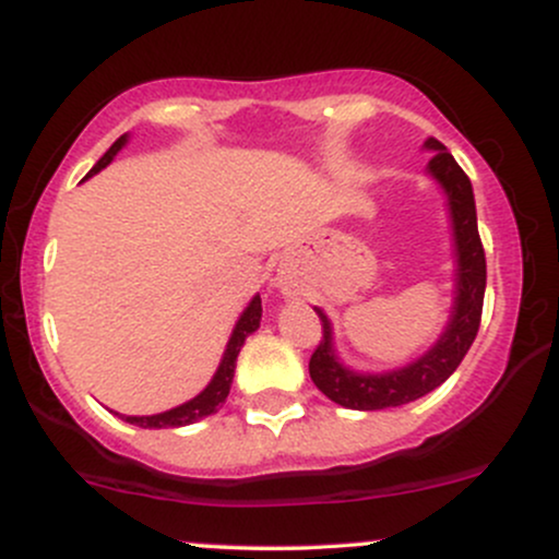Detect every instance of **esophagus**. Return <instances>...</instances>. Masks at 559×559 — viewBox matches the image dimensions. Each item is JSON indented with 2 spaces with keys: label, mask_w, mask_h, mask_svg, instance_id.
<instances>
[{
  "label": "esophagus",
  "mask_w": 559,
  "mask_h": 559,
  "mask_svg": "<svg viewBox=\"0 0 559 559\" xmlns=\"http://www.w3.org/2000/svg\"><path fill=\"white\" fill-rule=\"evenodd\" d=\"M284 294H292V292H288V286H284Z\"/></svg>",
  "instance_id": "1"
}]
</instances>
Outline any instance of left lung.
<instances>
[{
    "mask_svg": "<svg viewBox=\"0 0 559 559\" xmlns=\"http://www.w3.org/2000/svg\"><path fill=\"white\" fill-rule=\"evenodd\" d=\"M428 159L426 173L441 186L447 197L449 223H452L454 243V301L449 320L428 352L404 368L383 370V373H357L338 360L333 346V325L320 307L316 312L323 323V338L310 357L312 383L329 396L331 402L346 409H386L415 402L428 391L447 381L457 370L463 357L471 349L480 325L486 292V258L484 243L478 236L476 199H473L471 178L465 176L457 159L447 152V146L436 139H426Z\"/></svg>",
    "mask_w": 559,
    "mask_h": 559,
    "instance_id": "1",
    "label": "left lung"
}]
</instances>
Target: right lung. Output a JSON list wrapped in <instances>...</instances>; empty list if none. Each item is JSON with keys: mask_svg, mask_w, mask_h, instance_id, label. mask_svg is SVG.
<instances>
[{"mask_svg": "<svg viewBox=\"0 0 559 559\" xmlns=\"http://www.w3.org/2000/svg\"><path fill=\"white\" fill-rule=\"evenodd\" d=\"M126 144H128V133H123V136L115 141L110 150L102 155L99 163L88 170V176H96L99 170H105ZM260 318H262V299H260V294H254L252 301L243 307L239 320H236L234 331H230L226 352H223V360H221V365H217L213 381L199 391L194 400L178 404V407L165 409V413H157V415H120V413H115V415H120L126 423H131V426H139V428H181V426H191V423H197V420L207 418V415L217 413L230 391V381H234V370H236V357H239L241 346H243V342H247L249 333H254L260 329Z\"/></svg>", "mask_w": 559, "mask_h": 559, "instance_id": "add662e5", "label": "right lung"}]
</instances>
